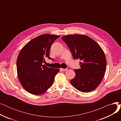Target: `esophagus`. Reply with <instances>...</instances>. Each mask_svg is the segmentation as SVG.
<instances>
[{
    "instance_id": "obj_1",
    "label": "esophagus",
    "mask_w": 121,
    "mask_h": 121,
    "mask_svg": "<svg viewBox=\"0 0 121 121\" xmlns=\"http://www.w3.org/2000/svg\"><path fill=\"white\" fill-rule=\"evenodd\" d=\"M67 69H62V68H61L60 69V70L63 71V72H65V71H66L67 70Z\"/></svg>"
}]
</instances>
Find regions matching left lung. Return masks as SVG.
<instances>
[{"instance_id": "obj_1", "label": "left lung", "mask_w": 121, "mask_h": 121, "mask_svg": "<svg viewBox=\"0 0 121 121\" xmlns=\"http://www.w3.org/2000/svg\"><path fill=\"white\" fill-rule=\"evenodd\" d=\"M74 59H80V69H75L72 85L82 92L95 90L100 83L106 71V60L101 47L92 38L84 35H69L62 37Z\"/></svg>"}]
</instances>
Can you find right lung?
<instances>
[{"label":"right lung","mask_w":121,"mask_h":121,"mask_svg":"<svg viewBox=\"0 0 121 121\" xmlns=\"http://www.w3.org/2000/svg\"><path fill=\"white\" fill-rule=\"evenodd\" d=\"M60 36L43 34L31 40L22 48L17 60V77L24 89L30 94L41 95L53 83L59 69L46 67L51 46Z\"/></svg>","instance_id":"add662e5"}]
</instances>
